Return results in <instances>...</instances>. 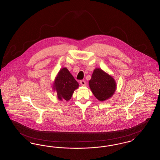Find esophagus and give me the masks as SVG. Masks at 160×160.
Returning <instances> with one entry per match:
<instances>
[{"mask_svg":"<svg viewBox=\"0 0 160 160\" xmlns=\"http://www.w3.org/2000/svg\"><path fill=\"white\" fill-rule=\"evenodd\" d=\"M80 84H81L82 86H86V83L85 81H84V80H81V81L80 82Z\"/></svg>","mask_w":160,"mask_h":160,"instance_id":"esophagus-1","label":"esophagus"}]
</instances>
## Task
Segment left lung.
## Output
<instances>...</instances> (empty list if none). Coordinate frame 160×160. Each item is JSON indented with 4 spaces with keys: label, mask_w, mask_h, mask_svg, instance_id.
<instances>
[{
    "label": "left lung",
    "mask_w": 160,
    "mask_h": 160,
    "mask_svg": "<svg viewBox=\"0 0 160 160\" xmlns=\"http://www.w3.org/2000/svg\"><path fill=\"white\" fill-rule=\"evenodd\" d=\"M89 84L92 93L99 101L110 98L116 90V83L113 77L98 68L93 70Z\"/></svg>",
    "instance_id": "1"
}]
</instances>
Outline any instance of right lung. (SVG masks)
<instances>
[{
  "instance_id": "right-lung-1",
  "label": "right lung",
  "mask_w": 160,
  "mask_h": 160,
  "mask_svg": "<svg viewBox=\"0 0 160 160\" xmlns=\"http://www.w3.org/2000/svg\"><path fill=\"white\" fill-rule=\"evenodd\" d=\"M79 86L67 68L61 69L55 77L53 84V89L57 92L58 99L69 101L71 98L74 91Z\"/></svg>"
}]
</instances>
